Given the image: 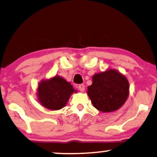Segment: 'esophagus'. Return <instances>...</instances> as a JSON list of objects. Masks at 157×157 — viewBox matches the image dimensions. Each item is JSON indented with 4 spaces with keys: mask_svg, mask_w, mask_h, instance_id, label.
Returning <instances> with one entry per match:
<instances>
[{
    "mask_svg": "<svg viewBox=\"0 0 157 157\" xmlns=\"http://www.w3.org/2000/svg\"><path fill=\"white\" fill-rule=\"evenodd\" d=\"M78 88H79V90H80L81 92H83V91L85 90V85H83V84H80V85H79Z\"/></svg>",
    "mask_w": 157,
    "mask_h": 157,
    "instance_id": "1",
    "label": "esophagus"
}]
</instances>
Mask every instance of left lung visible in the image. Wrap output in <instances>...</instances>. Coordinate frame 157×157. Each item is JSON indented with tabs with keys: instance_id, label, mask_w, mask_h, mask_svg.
Listing matches in <instances>:
<instances>
[{
	"instance_id": "8db88e82",
	"label": "left lung",
	"mask_w": 157,
	"mask_h": 157,
	"mask_svg": "<svg viewBox=\"0 0 157 157\" xmlns=\"http://www.w3.org/2000/svg\"><path fill=\"white\" fill-rule=\"evenodd\" d=\"M92 104L103 112H112L124 105L128 96L129 84L124 75L114 70L96 74L87 87Z\"/></svg>"
}]
</instances>
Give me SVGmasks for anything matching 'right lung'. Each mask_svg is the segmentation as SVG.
<instances>
[{
	"mask_svg": "<svg viewBox=\"0 0 157 157\" xmlns=\"http://www.w3.org/2000/svg\"><path fill=\"white\" fill-rule=\"evenodd\" d=\"M74 88L70 82L59 76L44 80L38 87L39 100L50 110H59L65 106Z\"/></svg>",
	"mask_w": 157,
	"mask_h": 157,
	"instance_id": "add662e5",
	"label": "right lung"
}]
</instances>
